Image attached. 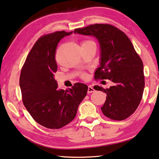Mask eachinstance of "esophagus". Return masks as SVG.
Wrapping results in <instances>:
<instances>
[{"label": "esophagus", "mask_w": 159, "mask_h": 159, "mask_svg": "<svg viewBox=\"0 0 159 159\" xmlns=\"http://www.w3.org/2000/svg\"><path fill=\"white\" fill-rule=\"evenodd\" d=\"M95 89H94V88L92 87V86H90V85H89L88 86V93H94L95 92Z\"/></svg>", "instance_id": "1"}]
</instances>
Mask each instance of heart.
I'll use <instances>...</instances> for the list:
<instances>
[{"instance_id": "obj_1", "label": "heart", "mask_w": 159, "mask_h": 159, "mask_svg": "<svg viewBox=\"0 0 159 159\" xmlns=\"http://www.w3.org/2000/svg\"><path fill=\"white\" fill-rule=\"evenodd\" d=\"M86 42H89V41H84L83 43H86ZM84 76H85V75H84Z\"/></svg>"}]
</instances>
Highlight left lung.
<instances>
[{
    "label": "left lung",
    "instance_id": "left-lung-1",
    "mask_svg": "<svg viewBox=\"0 0 159 159\" xmlns=\"http://www.w3.org/2000/svg\"><path fill=\"white\" fill-rule=\"evenodd\" d=\"M74 34L94 36L98 40L100 57L95 78L114 83L107 89L95 85V90L107 93L102 113L113 120L127 118L138 107L144 88L143 63L130 39L115 26L104 24L76 29Z\"/></svg>",
    "mask_w": 159,
    "mask_h": 159
}]
</instances>
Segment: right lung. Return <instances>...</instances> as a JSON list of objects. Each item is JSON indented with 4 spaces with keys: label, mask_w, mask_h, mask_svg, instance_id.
Wrapping results in <instances>:
<instances>
[{
    "label": "right lung",
    "mask_w": 159,
    "mask_h": 159,
    "mask_svg": "<svg viewBox=\"0 0 159 159\" xmlns=\"http://www.w3.org/2000/svg\"><path fill=\"white\" fill-rule=\"evenodd\" d=\"M73 31H57L40 38L29 53L21 71L20 86L24 105L32 118L45 128L59 129L74 120L87 95L88 86L76 83L57 89L55 51L61 39Z\"/></svg>",
    "instance_id": "obj_1"
}]
</instances>
